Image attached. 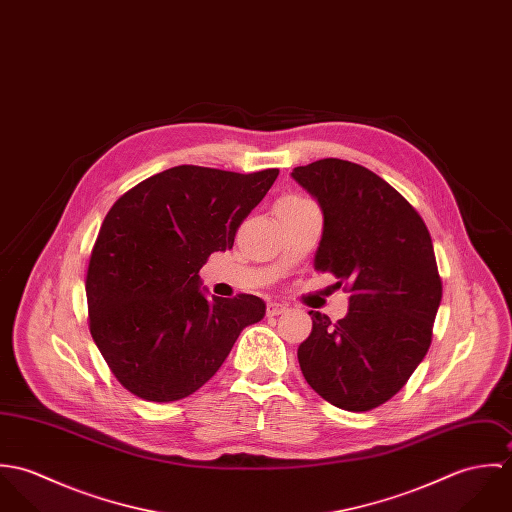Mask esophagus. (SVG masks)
Returning a JSON list of instances; mask_svg holds the SVG:
<instances>
[{
    "label": "esophagus",
    "mask_w": 512,
    "mask_h": 512,
    "mask_svg": "<svg viewBox=\"0 0 512 512\" xmlns=\"http://www.w3.org/2000/svg\"><path fill=\"white\" fill-rule=\"evenodd\" d=\"M284 311H286V305H284V303L270 301V303L266 305V315H268V317H276V315H280V313H284Z\"/></svg>",
    "instance_id": "34e87169"
}]
</instances>
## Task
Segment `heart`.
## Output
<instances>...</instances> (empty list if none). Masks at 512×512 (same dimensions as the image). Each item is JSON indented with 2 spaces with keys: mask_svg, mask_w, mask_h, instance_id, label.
<instances>
[{
  "mask_svg": "<svg viewBox=\"0 0 512 512\" xmlns=\"http://www.w3.org/2000/svg\"><path fill=\"white\" fill-rule=\"evenodd\" d=\"M292 199H295V201H299L301 197H288V201H292Z\"/></svg>",
  "mask_w": 512,
  "mask_h": 512,
  "instance_id": "obj_1",
  "label": "heart"
}]
</instances>
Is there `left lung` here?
Here are the masks:
<instances>
[{
  "mask_svg": "<svg viewBox=\"0 0 512 512\" xmlns=\"http://www.w3.org/2000/svg\"><path fill=\"white\" fill-rule=\"evenodd\" d=\"M292 175L323 211L313 268L351 293L337 323L309 311L299 366L323 400L368 412L408 382L432 345L441 301L432 236L418 211L359 163L327 157Z\"/></svg>",
  "mask_w": 512,
  "mask_h": 512,
  "instance_id": "left-lung-1",
  "label": "left lung"
}]
</instances>
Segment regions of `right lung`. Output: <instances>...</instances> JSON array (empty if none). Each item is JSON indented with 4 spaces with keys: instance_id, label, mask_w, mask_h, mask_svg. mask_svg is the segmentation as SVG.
<instances>
[{
    "instance_id": "add662e5",
    "label": "right lung",
    "mask_w": 512,
    "mask_h": 512,
    "mask_svg": "<svg viewBox=\"0 0 512 512\" xmlns=\"http://www.w3.org/2000/svg\"><path fill=\"white\" fill-rule=\"evenodd\" d=\"M280 169L234 173L179 165L124 193L96 236L86 301L90 335L118 382L149 402H175L219 370L266 303L250 293L207 299L199 270L230 250Z\"/></svg>"
}]
</instances>
